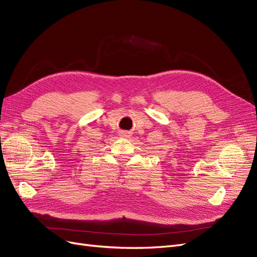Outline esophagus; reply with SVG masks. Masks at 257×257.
<instances>
[{"label":"esophagus","mask_w":257,"mask_h":257,"mask_svg":"<svg viewBox=\"0 0 257 257\" xmlns=\"http://www.w3.org/2000/svg\"><path fill=\"white\" fill-rule=\"evenodd\" d=\"M121 135H122V137H128L130 136V133H127V132H121Z\"/></svg>","instance_id":"34e87169"}]
</instances>
